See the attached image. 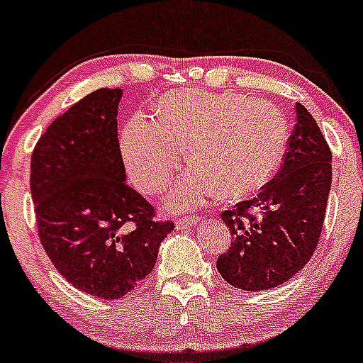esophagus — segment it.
I'll use <instances>...</instances> for the list:
<instances>
[{"label": "esophagus", "mask_w": 363, "mask_h": 363, "mask_svg": "<svg viewBox=\"0 0 363 363\" xmlns=\"http://www.w3.org/2000/svg\"><path fill=\"white\" fill-rule=\"evenodd\" d=\"M201 221V218L199 216H189V218H180V220H177V230H189V228H194L196 225Z\"/></svg>", "instance_id": "obj_1"}]
</instances>
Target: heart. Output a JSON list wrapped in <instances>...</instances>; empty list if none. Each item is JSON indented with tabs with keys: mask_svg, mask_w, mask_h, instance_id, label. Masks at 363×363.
<instances>
[{
	"mask_svg": "<svg viewBox=\"0 0 363 363\" xmlns=\"http://www.w3.org/2000/svg\"><path fill=\"white\" fill-rule=\"evenodd\" d=\"M157 116L128 121L121 152L135 185L159 194L173 180L186 147L194 167L166 199L173 209L194 208L218 192L223 199L255 196L286 155L287 119L268 100L183 89L159 102Z\"/></svg>",
	"mask_w": 363,
	"mask_h": 363,
	"instance_id": "heart-1",
	"label": "heart"
}]
</instances>
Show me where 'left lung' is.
Returning <instances> with one entry per match:
<instances>
[{
	"instance_id": "left-lung-1",
	"label": "left lung",
	"mask_w": 363,
	"mask_h": 363,
	"mask_svg": "<svg viewBox=\"0 0 363 363\" xmlns=\"http://www.w3.org/2000/svg\"><path fill=\"white\" fill-rule=\"evenodd\" d=\"M333 154L313 116L296 104V126L282 167L252 201L221 214L232 244L216 261L221 277L242 291H267L310 261L320 237L333 182ZM259 211L261 218L252 217Z\"/></svg>"
}]
</instances>
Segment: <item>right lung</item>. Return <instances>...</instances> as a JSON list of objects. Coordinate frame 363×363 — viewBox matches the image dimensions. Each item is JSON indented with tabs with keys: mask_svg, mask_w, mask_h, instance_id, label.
Returning <instances> with one entry per match:
<instances>
[{
	"mask_svg": "<svg viewBox=\"0 0 363 363\" xmlns=\"http://www.w3.org/2000/svg\"><path fill=\"white\" fill-rule=\"evenodd\" d=\"M119 88H100L53 121L30 159L38 232L76 289L118 299L157 261L173 223L126 183L118 140Z\"/></svg>",
	"mask_w": 363,
	"mask_h": 363,
	"instance_id": "add662e5",
	"label": "right lung"
}]
</instances>
